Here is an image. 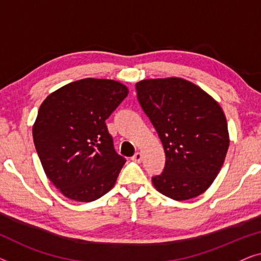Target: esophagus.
I'll use <instances>...</instances> for the list:
<instances>
[{
	"instance_id": "34e87169",
	"label": "esophagus",
	"mask_w": 261,
	"mask_h": 261,
	"mask_svg": "<svg viewBox=\"0 0 261 261\" xmlns=\"http://www.w3.org/2000/svg\"><path fill=\"white\" fill-rule=\"evenodd\" d=\"M132 159H133L135 163H141V160H142V154H141L140 152H137L133 156H132Z\"/></svg>"
}]
</instances>
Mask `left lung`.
Wrapping results in <instances>:
<instances>
[{
    "instance_id": "obj_1",
    "label": "left lung",
    "mask_w": 261,
    "mask_h": 261,
    "mask_svg": "<svg viewBox=\"0 0 261 261\" xmlns=\"http://www.w3.org/2000/svg\"><path fill=\"white\" fill-rule=\"evenodd\" d=\"M138 99L165 151L163 172L152 177L160 194L176 201L197 197L219 174L229 137L215 99L181 78L137 83Z\"/></svg>"
}]
</instances>
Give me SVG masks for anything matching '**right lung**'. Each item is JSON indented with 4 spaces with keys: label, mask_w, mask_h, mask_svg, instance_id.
Instances as JSON below:
<instances>
[{
    "label": "right lung",
    "mask_w": 261,
    "mask_h": 261,
    "mask_svg": "<svg viewBox=\"0 0 261 261\" xmlns=\"http://www.w3.org/2000/svg\"><path fill=\"white\" fill-rule=\"evenodd\" d=\"M128 89L110 80L85 78L42 102L33 140L48 179L67 198L95 201L115 184L126 159L117 154L106 120Z\"/></svg>",
    "instance_id": "right-lung-1"
}]
</instances>
